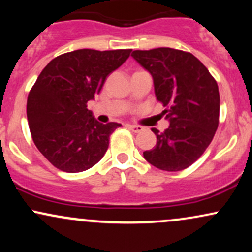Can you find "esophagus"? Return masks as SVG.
<instances>
[{"instance_id":"1","label":"esophagus","mask_w":252,"mask_h":252,"mask_svg":"<svg viewBox=\"0 0 252 252\" xmlns=\"http://www.w3.org/2000/svg\"><path fill=\"white\" fill-rule=\"evenodd\" d=\"M128 128L134 132H141L143 130V126H135V124H128Z\"/></svg>"}]
</instances>
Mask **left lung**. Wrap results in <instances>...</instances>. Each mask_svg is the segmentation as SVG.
I'll list each match as a JSON object with an SVG mask.
<instances>
[{
  "instance_id": "obj_1",
  "label": "left lung",
  "mask_w": 252,
  "mask_h": 252,
  "mask_svg": "<svg viewBox=\"0 0 252 252\" xmlns=\"http://www.w3.org/2000/svg\"><path fill=\"white\" fill-rule=\"evenodd\" d=\"M134 59L152 74L156 99L166 109L169 126L143 152L150 164L178 172L194 163L210 146L219 123V90L215 78L189 52L169 47L134 51Z\"/></svg>"
}]
</instances>
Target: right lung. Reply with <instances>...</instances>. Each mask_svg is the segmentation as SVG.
Returning a JSON list of instances; mask_svg holds the SVG:
<instances>
[{
    "mask_svg": "<svg viewBox=\"0 0 252 252\" xmlns=\"http://www.w3.org/2000/svg\"><path fill=\"white\" fill-rule=\"evenodd\" d=\"M130 53L77 50L54 58L39 74L28 94V126L36 148L58 169L84 172L106 153L121 124L98 122L86 104Z\"/></svg>",
    "mask_w": 252,
    "mask_h": 252,
    "instance_id": "right-lung-1",
    "label": "right lung"
}]
</instances>
